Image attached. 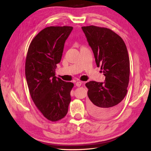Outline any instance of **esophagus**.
Wrapping results in <instances>:
<instances>
[{"label": "esophagus", "mask_w": 151, "mask_h": 151, "mask_svg": "<svg viewBox=\"0 0 151 151\" xmlns=\"http://www.w3.org/2000/svg\"><path fill=\"white\" fill-rule=\"evenodd\" d=\"M82 84H83V82H81V81H77V83H76V86H77V87H80V86L82 85Z\"/></svg>", "instance_id": "esophagus-1"}]
</instances>
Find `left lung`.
Returning <instances> with one entry per match:
<instances>
[{
	"label": "left lung",
	"instance_id": "obj_1",
	"mask_svg": "<svg viewBox=\"0 0 151 151\" xmlns=\"http://www.w3.org/2000/svg\"><path fill=\"white\" fill-rule=\"evenodd\" d=\"M94 53L97 67L105 76L104 83L86 84L89 98L88 108L96 118L106 119L119 109L127 93L130 60L125 42L119 35L106 28L82 27Z\"/></svg>",
	"mask_w": 151,
	"mask_h": 151
}]
</instances>
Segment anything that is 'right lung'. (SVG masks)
Returning <instances> with one entry per match:
<instances>
[{
	"label": "right lung",
	"instance_id": "obj_1",
	"mask_svg": "<svg viewBox=\"0 0 151 151\" xmlns=\"http://www.w3.org/2000/svg\"><path fill=\"white\" fill-rule=\"evenodd\" d=\"M72 26H49L32 40L25 63V74L31 97L43 115L57 122L65 117L74 84L57 78L65 40Z\"/></svg>",
	"mask_w": 151,
	"mask_h": 151
}]
</instances>
